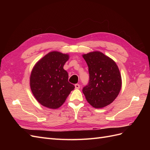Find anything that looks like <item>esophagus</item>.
Segmentation results:
<instances>
[{"mask_svg":"<svg viewBox=\"0 0 150 150\" xmlns=\"http://www.w3.org/2000/svg\"><path fill=\"white\" fill-rule=\"evenodd\" d=\"M75 88L76 89H79L80 88V85L79 84H75Z\"/></svg>","mask_w":150,"mask_h":150,"instance_id":"esophagus-1","label":"esophagus"}]
</instances>
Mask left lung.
Listing matches in <instances>:
<instances>
[{
    "mask_svg": "<svg viewBox=\"0 0 150 150\" xmlns=\"http://www.w3.org/2000/svg\"><path fill=\"white\" fill-rule=\"evenodd\" d=\"M88 66L89 83L83 89L86 100L95 108L111 104L121 88L118 67L111 58L95 51L83 56Z\"/></svg>",
    "mask_w": 150,
    "mask_h": 150,
    "instance_id": "left-lung-1",
    "label": "left lung"
}]
</instances>
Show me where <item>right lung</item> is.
Masks as SVG:
<instances>
[{
  "instance_id": "right-lung-1",
  "label": "right lung",
  "mask_w": 150,
  "mask_h": 150,
  "mask_svg": "<svg viewBox=\"0 0 150 150\" xmlns=\"http://www.w3.org/2000/svg\"><path fill=\"white\" fill-rule=\"evenodd\" d=\"M69 55L57 51L48 53L34 66L30 77V89L42 106L57 109L62 105L74 86L68 81L63 69Z\"/></svg>"
}]
</instances>
